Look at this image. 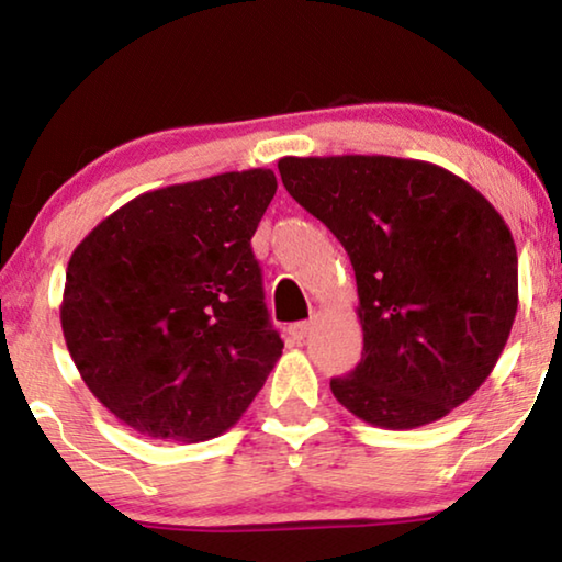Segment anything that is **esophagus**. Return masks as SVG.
Listing matches in <instances>:
<instances>
[{"label": "esophagus", "instance_id": "1", "mask_svg": "<svg viewBox=\"0 0 562 562\" xmlns=\"http://www.w3.org/2000/svg\"><path fill=\"white\" fill-rule=\"evenodd\" d=\"M310 329H312L310 322H294V325H289L286 333H289V337H291V340H294V342H302L304 337L310 335Z\"/></svg>", "mask_w": 562, "mask_h": 562}]
</instances>
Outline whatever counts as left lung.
I'll use <instances>...</instances> for the list:
<instances>
[{"label": "left lung", "instance_id": "left-lung-1", "mask_svg": "<svg viewBox=\"0 0 562 562\" xmlns=\"http://www.w3.org/2000/svg\"><path fill=\"white\" fill-rule=\"evenodd\" d=\"M279 171L356 271L363 358L329 381L337 402L383 429L448 417L494 371L517 317V248L502 214L427 160L286 156Z\"/></svg>", "mask_w": 562, "mask_h": 562}]
</instances>
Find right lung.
Instances as JSON below:
<instances>
[{"mask_svg":"<svg viewBox=\"0 0 562 562\" xmlns=\"http://www.w3.org/2000/svg\"><path fill=\"white\" fill-rule=\"evenodd\" d=\"M279 189L271 168L130 199L76 245L60 327L97 402L153 440L227 432L273 371L250 237Z\"/></svg>","mask_w":562,"mask_h":562,"instance_id":"obj_1","label":"right lung"}]
</instances>
